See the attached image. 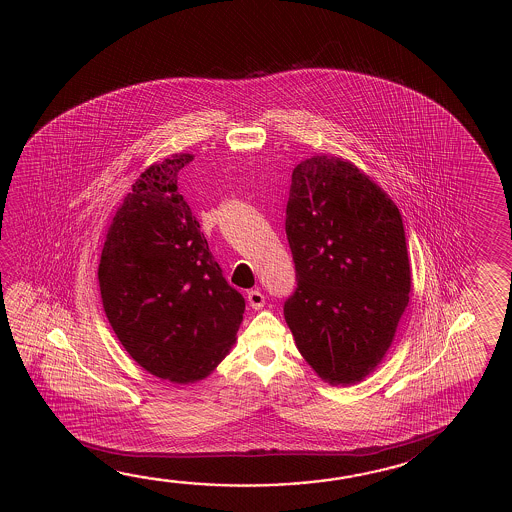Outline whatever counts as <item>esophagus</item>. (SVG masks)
Returning <instances> with one entry per match:
<instances>
[{"instance_id": "1", "label": "esophagus", "mask_w": 512, "mask_h": 512, "mask_svg": "<svg viewBox=\"0 0 512 512\" xmlns=\"http://www.w3.org/2000/svg\"><path fill=\"white\" fill-rule=\"evenodd\" d=\"M247 300H249V305H251L252 309H261L263 305H265V296L258 289H254L247 296Z\"/></svg>"}]
</instances>
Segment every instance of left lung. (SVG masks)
Returning <instances> with one entry per match:
<instances>
[{"label": "left lung", "instance_id": "8db88e82", "mask_svg": "<svg viewBox=\"0 0 512 512\" xmlns=\"http://www.w3.org/2000/svg\"><path fill=\"white\" fill-rule=\"evenodd\" d=\"M285 234L298 283L283 315L296 348L329 384L362 381L410 300L399 208L355 164L315 155L293 170Z\"/></svg>", "mask_w": 512, "mask_h": 512}]
</instances>
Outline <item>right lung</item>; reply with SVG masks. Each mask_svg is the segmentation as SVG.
I'll return each instance as SVG.
<instances>
[{"mask_svg":"<svg viewBox=\"0 0 512 512\" xmlns=\"http://www.w3.org/2000/svg\"><path fill=\"white\" fill-rule=\"evenodd\" d=\"M192 159L172 155L135 181L98 265L102 304L120 344L144 370L175 384L214 371L245 311L177 190L179 170Z\"/></svg>","mask_w":512,"mask_h":512,"instance_id":"1","label":"right lung"}]
</instances>
